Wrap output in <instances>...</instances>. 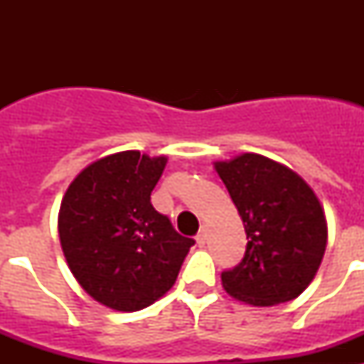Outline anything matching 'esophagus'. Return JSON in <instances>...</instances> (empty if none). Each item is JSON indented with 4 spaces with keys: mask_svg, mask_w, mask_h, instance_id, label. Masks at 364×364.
Instances as JSON below:
<instances>
[{
    "mask_svg": "<svg viewBox=\"0 0 364 364\" xmlns=\"http://www.w3.org/2000/svg\"><path fill=\"white\" fill-rule=\"evenodd\" d=\"M205 237H208V233H205V230H204V228H202V230L198 231V235H197L198 246H204V244H205Z\"/></svg>",
    "mask_w": 364,
    "mask_h": 364,
    "instance_id": "esophagus-1",
    "label": "esophagus"
}]
</instances>
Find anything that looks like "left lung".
Masks as SVG:
<instances>
[{"label":"left lung","instance_id":"obj_1","mask_svg":"<svg viewBox=\"0 0 364 364\" xmlns=\"http://www.w3.org/2000/svg\"><path fill=\"white\" fill-rule=\"evenodd\" d=\"M246 230V252L220 273L230 295L253 306L291 301L306 290L326 250V218L310 186L291 169L244 153L215 164Z\"/></svg>","mask_w":364,"mask_h":364}]
</instances>
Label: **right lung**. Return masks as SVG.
Returning <instances> with one entry per match:
<instances>
[{"instance_id": "obj_1", "label": "right lung", "mask_w": 364, "mask_h": 364, "mask_svg": "<svg viewBox=\"0 0 364 364\" xmlns=\"http://www.w3.org/2000/svg\"><path fill=\"white\" fill-rule=\"evenodd\" d=\"M166 156L138 151L87 166L67 189L58 231L69 268L95 301L136 311L171 290L189 247L151 204Z\"/></svg>"}]
</instances>
